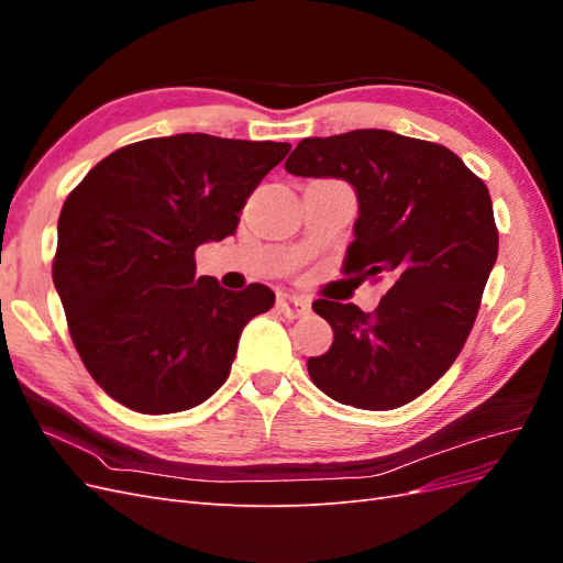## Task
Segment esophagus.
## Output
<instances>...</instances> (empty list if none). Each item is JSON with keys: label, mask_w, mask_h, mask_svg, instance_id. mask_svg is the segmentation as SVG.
<instances>
[{"label": "esophagus", "mask_w": 563, "mask_h": 563, "mask_svg": "<svg viewBox=\"0 0 563 563\" xmlns=\"http://www.w3.org/2000/svg\"><path fill=\"white\" fill-rule=\"evenodd\" d=\"M277 308L284 317L288 319H298V317H305L310 312V302L300 298V296H291V294H282L277 298Z\"/></svg>", "instance_id": "esophagus-1"}]
</instances>
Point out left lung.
I'll list each match as a JSON object with an SVG mask.
<instances>
[{"label":"left lung","mask_w":563,"mask_h":563,"mask_svg":"<svg viewBox=\"0 0 563 563\" xmlns=\"http://www.w3.org/2000/svg\"><path fill=\"white\" fill-rule=\"evenodd\" d=\"M284 168L354 187L345 272L389 282L371 314L354 302L312 305L333 329L331 350L308 360L312 383L366 411L413 401L463 350L496 265L488 187L449 147L385 129L302 139Z\"/></svg>","instance_id":"8db88e82"}]
</instances>
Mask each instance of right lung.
I'll list each match as a JSON object with an SVG mask.
<instances>
[{
    "instance_id": "1",
    "label": "right lung",
    "mask_w": 563,
    "mask_h": 563,
    "mask_svg": "<svg viewBox=\"0 0 563 563\" xmlns=\"http://www.w3.org/2000/svg\"><path fill=\"white\" fill-rule=\"evenodd\" d=\"M291 145L178 133L119 147L65 199L54 284L91 378L139 413H178L230 376L246 323L275 305L197 277Z\"/></svg>"
}]
</instances>
